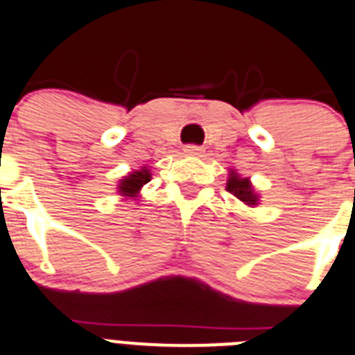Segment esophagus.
Segmentation results:
<instances>
[{
	"label": "esophagus",
	"mask_w": 355,
	"mask_h": 355,
	"mask_svg": "<svg viewBox=\"0 0 355 355\" xmlns=\"http://www.w3.org/2000/svg\"><path fill=\"white\" fill-rule=\"evenodd\" d=\"M184 153L189 155V157H202L204 155V148H200V146H186Z\"/></svg>",
	"instance_id": "esophagus-1"
}]
</instances>
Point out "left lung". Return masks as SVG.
Here are the masks:
<instances>
[{"label": "left lung", "mask_w": 355, "mask_h": 355, "mask_svg": "<svg viewBox=\"0 0 355 355\" xmlns=\"http://www.w3.org/2000/svg\"><path fill=\"white\" fill-rule=\"evenodd\" d=\"M227 191L234 195L240 202H243L249 207H256L260 204V195L254 191L251 178L242 177L240 173L234 169H229V178H227Z\"/></svg>", "instance_id": "left-lung-1"}]
</instances>
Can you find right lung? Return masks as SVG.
Instances as JSON below:
<instances>
[{
	"label": "right lung",
	"mask_w": 355,
	"mask_h": 355,
	"mask_svg": "<svg viewBox=\"0 0 355 355\" xmlns=\"http://www.w3.org/2000/svg\"><path fill=\"white\" fill-rule=\"evenodd\" d=\"M151 180V171L148 166H142L141 169L128 173L126 177H122L117 184V193L124 198H133L137 200L141 196V189Z\"/></svg>",
	"instance_id": "right-lung-1"
}]
</instances>
